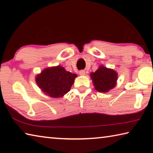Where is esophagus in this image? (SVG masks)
Masks as SVG:
<instances>
[{
  "label": "esophagus",
  "mask_w": 153,
  "mask_h": 153,
  "mask_svg": "<svg viewBox=\"0 0 153 153\" xmlns=\"http://www.w3.org/2000/svg\"><path fill=\"white\" fill-rule=\"evenodd\" d=\"M85 74H86V72H85L84 70H81L79 71V75H81V76H84Z\"/></svg>",
  "instance_id": "34e87169"
}]
</instances>
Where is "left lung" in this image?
<instances>
[{
    "mask_svg": "<svg viewBox=\"0 0 153 153\" xmlns=\"http://www.w3.org/2000/svg\"><path fill=\"white\" fill-rule=\"evenodd\" d=\"M95 89L100 92H107L116 85L117 74L113 69L100 66L97 71L90 74Z\"/></svg>",
    "mask_w": 153,
    "mask_h": 153,
    "instance_id": "8db88e82",
    "label": "left lung"
}]
</instances>
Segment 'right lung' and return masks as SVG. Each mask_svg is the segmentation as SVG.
<instances>
[{"label": "right lung", "mask_w": 153, "mask_h": 153, "mask_svg": "<svg viewBox=\"0 0 153 153\" xmlns=\"http://www.w3.org/2000/svg\"><path fill=\"white\" fill-rule=\"evenodd\" d=\"M76 77V74L67 71L63 67L57 66L45 69L36 79L38 87L46 94L59 98L70 90Z\"/></svg>", "instance_id": "obj_1"}]
</instances>
